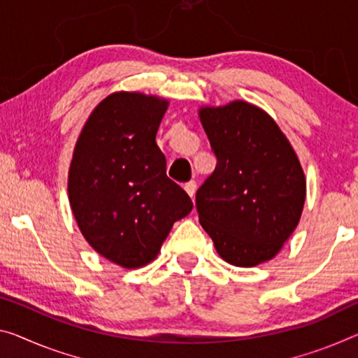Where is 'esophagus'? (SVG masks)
Instances as JSON below:
<instances>
[{"mask_svg": "<svg viewBox=\"0 0 358 358\" xmlns=\"http://www.w3.org/2000/svg\"><path fill=\"white\" fill-rule=\"evenodd\" d=\"M184 189H185L187 194H189L192 198H194L195 192H196V182H195V180H189V182H185Z\"/></svg>", "mask_w": 358, "mask_h": 358, "instance_id": "1", "label": "esophagus"}]
</instances>
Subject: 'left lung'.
I'll return each mask as SVG.
<instances>
[{"mask_svg":"<svg viewBox=\"0 0 358 358\" xmlns=\"http://www.w3.org/2000/svg\"><path fill=\"white\" fill-rule=\"evenodd\" d=\"M217 158L195 206L219 256L238 267L272 259L294 232L306 200L298 157L277 123L248 102L200 110Z\"/></svg>","mask_w":358,"mask_h":358,"instance_id":"1","label":"left lung"}]
</instances>
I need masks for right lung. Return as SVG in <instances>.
<instances>
[{
	"label": "right lung",
	"mask_w": 358,
	"mask_h": 358,
	"mask_svg": "<svg viewBox=\"0 0 358 358\" xmlns=\"http://www.w3.org/2000/svg\"><path fill=\"white\" fill-rule=\"evenodd\" d=\"M166 107L139 92L106 97L87 118L70 164L69 198L81 234L126 268L155 259L173 224L194 208L166 176L155 141Z\"/></svg>",
	"instance_id": "obj_1"
}]
</instances>
